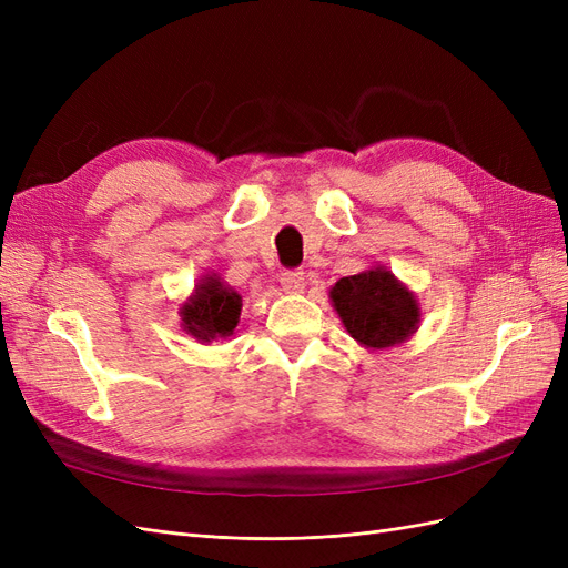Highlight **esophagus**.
I'll use <instances>...</instances> for the list:
<instances>
[{
    "instance_id": "34e87169",
    "label": "esophagus",
    "mask_w": 568,
    "mask_h": 568,
    "mask_svg": "<svg viewBox=\"0 0 568 568\" xmlns=\"http://www.w3.org/2000/svg\"><path fill=\"white\" fill-rule=\"evenodd\" d=\"M280 284L286 294H301V291L305 288V274L301 270H286V272H282Z\"/></svg>"
}]
</instances>
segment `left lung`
Here are the masks:
<instances>
[{
	"instance_id": "left-lung-1",
	"label": "left lung",
	"mask_w": 568,
	"mask_h": 568,
	"mask_svg": "<svg viewBox=\"0 0 568 568\" xmlns=\"http://www.w3.org/2000/svg\"><path fill=\"white\" fill-rule=\"evenodd\" d=\"M329 298L346 332L372 351L398 346L419 326L415 294L382 265L338 280Z\"/></svg>"
}]
</instances>
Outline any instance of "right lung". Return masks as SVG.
<instances>
[{"label": "right lung", "mask_w": 568, "mask_h": 568, "mask_svg": "<svg viewBox=\"0 0 568 568\" xmlns=\"http://www.w3.org/2000/svg\"><path fill=\"white\" fill-rule=\"evenodd\" d=\"M182 326L186 334L211 343L234 334L239 315H242V296L222 282L217 274H205L199 280L194 294L180 307Z\"/></svg>", "instance_id": "right-lung-1"}]
</instances>
